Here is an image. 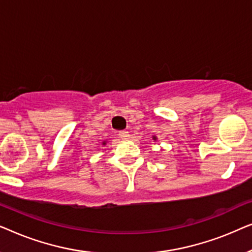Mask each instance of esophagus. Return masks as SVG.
<instances>
[{
	"mask_svg": "<svg viewBox=\"0 0 252 252\" xmlns=\"http://www.w3.org/2000/svg\"><path fill=\"white\" fill-rule=\"evenodd\" d=\"M118 135H119L120 139L125 140V139H127V137L129 136V134H128V132H127V130H122V132H119Z\"/></svg>",
	"mask_w": 252,
	"mask_h": 252,
	"instance_id": "esophagus-1",
	"label": "esophagus"
}]
</instances>
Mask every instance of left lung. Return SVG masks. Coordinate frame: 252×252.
I'll list each match as a JSON object with an SVG mask.
<instances>
[{
  "mask_svg": "<svg viewBox=\"0 0 252 252\" xmlns=\"http://www.w3.org/2000/svg\"><path fill=\"white\" fill-rule=\"evenodd\" d=\"M154 139H155V140H156V137H154Z\"/></svg>",
  "mask_w": 252,
  "mask_h": 252,
  "instance_id": "left-lung-1",
  "label": "left lung"
}]
</instances>
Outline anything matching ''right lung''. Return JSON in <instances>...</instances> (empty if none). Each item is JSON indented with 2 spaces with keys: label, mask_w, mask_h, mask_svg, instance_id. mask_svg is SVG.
Listing matches in <instances>:
<instances>
[{
  "label": "right lung",
  "mask_w": 252,
  "mask_h": 252,
  "mask_svg": "<svg viewBox=\"0 0 252 252\" xmlns=\"http://www.w3.org/2000/svg\"><path fill=\"white\" fill-rule=\"evenodd\" d=\"M102 144H103V146H105V144H106V142H105V141H104V142H103Z\"/></svg>",
  "instance_id": "1"
}]
</instances>
